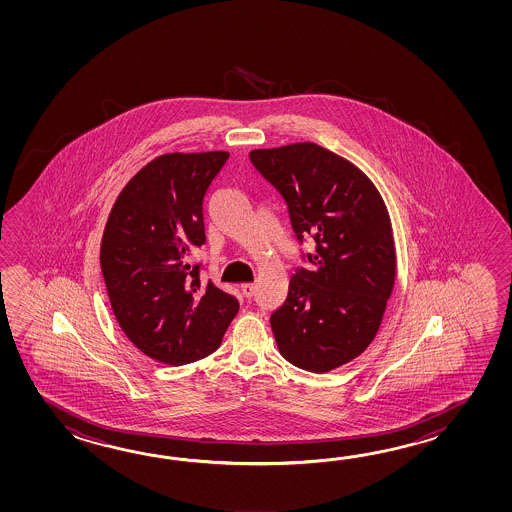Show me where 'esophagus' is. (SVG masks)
<instances>
[{"label": "esophagus", "mask_w": 512, "mask_h": 512, "mask_svg": "<svg viewBox=\"0 0 512 512\" xmlns=\"http://www.w3.org/2000/svg\"><path fill=\"white\" fill-rule=\"evenodd\" d=\"M241 293H243V296H245L247 300H251L254 293H256V285H254V283H245V285H241Z\"/></svg>", "instance_id": "1"}]
</instances>
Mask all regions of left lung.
I'll use <instances>...</instances> for the list:
<instances>
[{
    "mask_svg": "<svg viewBox=\"0 0 512 512\" xmlns=\"http://www.w3.org/2000/svg\"><path fill=\"white\" fill-rule=\"evenodd\" d=\"M249 159L283 197L298 245L315 241V252L300 249L272 333L283 359L326 373L359 357L381 326L395 280L388 212L359 168L315 142L254 150Z\"/></svg>",
    "mask_w": 512,
    "mask_h": 512,
    "instance_id": "8db88e82",
    "label": "left lung"
}]
</instances>
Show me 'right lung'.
<instances>
[{
    "instance_id": "obj_1",
    "label": "right lung",
    "mask_w": 512,
    "mask_h": 512,
    "mask_svg": "<svg viewBox=\"0 0 512 512\" xmlns=\"http://www.w3.org/2000/svg\"><path fill=\"white\" fill-rule=\"evenodd\" d=\"M227 152L168 153L146 164L111 208L100 267L115 318L152 359L181 366L219 348L240 309L186 256L205 243L203 201Z\"/></svg>"
}]
</instances>
